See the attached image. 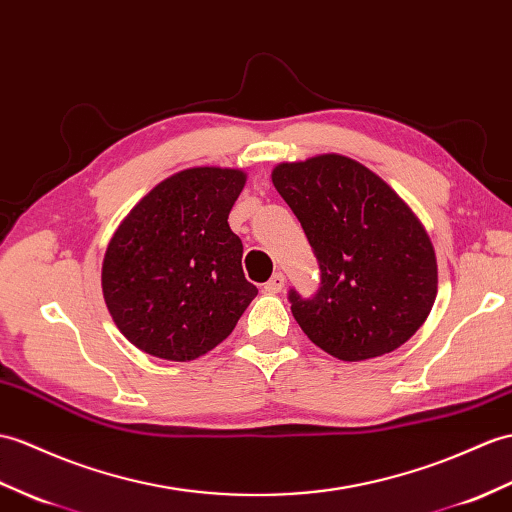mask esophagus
Returning a JSON list of instances; mask_svg holds the SVG:
<instances>
[{"mask_svg":"<svg viewBox=\"0 0 512 512\" xmlns=\"http://www.w3.org/2000/svg\"><path fill=\"white\" fill-rule=\"evenodd\" d=\"M283 285H285V279H283L281 272H277V275H272V277L264 283V292H268V294H277V292H281V290H283Z\"/></svg>","mask_w":512,"mask_h":512,"instance_id":"obj_1","label":"esophagus"}]
</instances>
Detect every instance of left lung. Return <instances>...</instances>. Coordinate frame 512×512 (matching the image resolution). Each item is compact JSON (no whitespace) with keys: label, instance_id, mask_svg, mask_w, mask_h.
I'll return each instance as SVG.
<instances>
[{"label":"left lung","instance_id":"left-lung-1","mask_svg":"<svg viewBox=\"0 0 512 512\" xmlns=\"http://www.w3.org/2000/svg\"><path fill=\"white\" fill-rule=\"evenodd\" d=\"M272 183L320 268L312 299L288 294L305 336L342 362H360L417 334L436 301L438 268L430 235L395 189L342 154L279 163Z\"/></svg>","mask_w":512,"mask_h":512}]
</instances>
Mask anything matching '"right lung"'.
<instances>
[{
	"label": "right lung",
	"instance_id": "1",
	"mask_svg": "<svg viewBox=\"0 0 512 512\" xmlns=\"http://www.w3.org/2000/svg\"><path fill=\"white\" fill-rule=\"evenodd\" d=\"M246 174L189 168L141 198L106 246L102 294L137 349L187 362L227 338L257 288L242 270L229 213Z\"/></svg>",
	"mask_w": 512,
	"mask_h": 512
}]
</instances>
